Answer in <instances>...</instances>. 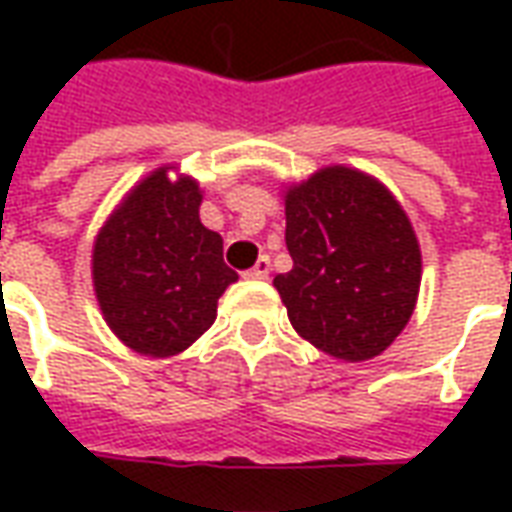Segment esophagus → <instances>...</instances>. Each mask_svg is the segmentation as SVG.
<instances>
[{"label": "esophagus", "instance_id": "esophagus-1", "mask_svg": "<svg viewBox=\"0 0 512 512\" xmlns=\"http://www.w3.org/2000/svg\"><path fill=\"white\" fill-rule=\"evenodd\" d=\"M268 271H271V260H268V255H260V260H257L255 266L246 271L244 277L249 279H266Z\"/></svg>", "mask_w": 512, "mask_h": 512}]
</instances>
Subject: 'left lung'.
<instances>
[{
	"label": "left lung",
	"mask_w": 512,
	"mask_h": 512,
	"mask_svg": "<svg viewBox=\"0 0 512 512\" xmlns=\"http://www.w3.org/2000/svg\"><path fill=\"white\" fill-rule=\"evenodd\" d=\"M293 257L274 288L293 329L323 354L373 359L406 329L422 279L417 235L376 178L326 167L285 191Z\"/></svg>",
	"instance_id": "obj_1"
}]
</instances>
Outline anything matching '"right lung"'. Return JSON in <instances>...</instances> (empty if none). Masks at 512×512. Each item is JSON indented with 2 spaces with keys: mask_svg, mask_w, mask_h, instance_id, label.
<instances>
[{
  "mask_svg": "<svg viewBox=\"0 0 512 512\" xmlns=\"http://www.w3.org/2000/svg\"><path fill=\"white\" fill-rule=\"evenodd\" d=\"M158 167L128 191L93 246V285L104 321L145 356L186 351L216 321V304L238 274L222 235L200 222L197 180Z\"/></svg>",
  "mask_w": 512,
  "mask_h": 512,
  "instance_id": "right-lung-1",
  "label": "right lung"
}]
</instances>
